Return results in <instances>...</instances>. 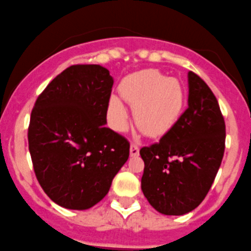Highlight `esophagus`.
Wrapping results in <instances>:
<instances>
[{
  "label": "esophagus",
  "mask_w": 251,
  "mask_h": 251,
  "mask_svg": "<svg viewBox=\"0 0 251 251\" xmlns=\"http://www.w3.org/2000/svg\"><path fill=\"white\" fill-rule=\"evenodd\" d=\"M130 155H132V156H138V155H139V147H138V144H135V143H132V144H130Z\"/></svg>",
  "instance_id": "1"
}]
</instances>
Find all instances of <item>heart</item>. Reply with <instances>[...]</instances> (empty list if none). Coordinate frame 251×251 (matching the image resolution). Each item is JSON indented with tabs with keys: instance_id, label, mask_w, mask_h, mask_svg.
Listing matches in <instances>:
<instances>
[{
	"instance_id": "obj_1",
	"label": "heart",
	"mask_w": 251,
	"mask_h": 251,
	"mask_svg": "<svg viewBox=\"0 0 251 251\" xmlns=\"http://www.w3.org/2000/svg\"><path fill=\"white\" fill-rule=\"evenodd\" d=\"M121 95L134 108L138 128L150 137L169 132L185 108V90L180 81L151 69L138 71L124 78ZM108 117L114 128L126 127L128 112L119 97L109 99Z\"/></svg>"
}]
</instances>
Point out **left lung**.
Here are the masks:
<instances>
[{"instance_id":"obj_1","label":"left lung","mask_w":251,"mask_h":251,"mask_svg":"<svg viewBox=\"0 0 251 251\" xmlns=\"http://www.w3.org/2000/svg\"><path fill=\"white\" fill-rule=\"evenodd\" d=\"M188 107L159 143L140 149L142 191L166 216L193 211L208 193L223 159L226 123L207 83L188 73Z\"/></svg>"}]
</instances>
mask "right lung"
<instances>
[{"mask_svg":"<svg viewBox=\"0 0 251 251\" xmlns=\"http://www.w3.org/2000/svg\"><path fill=\"white\" fill-rule=\"evenodd\" d=\"M113 77L101 65H73L39 95L28 143L38 182L52 202L88 209L108 193L129 142L106 127Z\"/></svg>","mask_w":251,"mask_h":251,"instance_id":"obj_1","label":"right lung"}]
</instances>
